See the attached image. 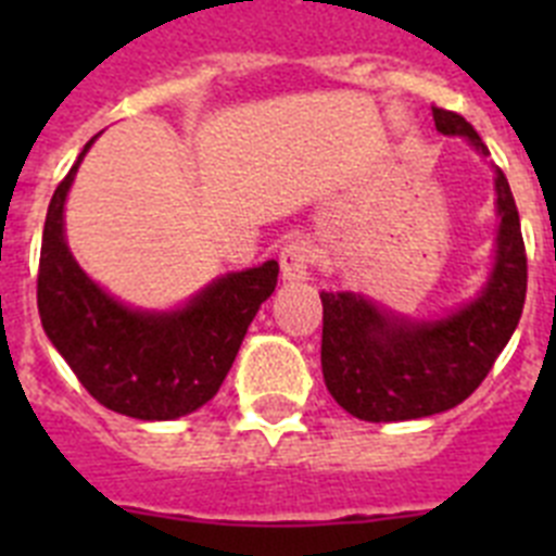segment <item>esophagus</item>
I'll list each match as a JSON object with an SVG mask.
<instances>
[{
    "label": "esophagus",
    "mask_w": 556,
    "mask_h": 556,
    "mask_svg": "<svg viewBox=\"0 0 556 556\" xmlns=\"http://www.w3.org/2000/svg\"><path fill=\"white\" fill-rule=\"evenodd\" d=\"M312 262H314V253H312V248H308V242H303V239H292V242L281 250L283 281L287 283L303 281V278L308 275Z\"/></svg>",
    "instance_id": "esophagus-1"
}]
</instances>
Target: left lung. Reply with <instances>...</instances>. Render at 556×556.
Instances as JSON below:
<instances>
[{"instance_id": "left-lung-1", "label": "left lung", "mask_w": 556, "mask_h": 556, "mask_svg": "<svg viewBox=\"0 0 556 556\" xmlns=\"http://www.w3.org/2000/svg\"><path fill=\"white\" fill-rule=\"evenodd\" d=\"M443 136H462L481 159L490 152L459 113L431 108ZM495 175L493 267L476 298L434 320L390 312L358 292H320L323 378L339 406L367 424L440 415L484 381L507 348L527 301V250L513 191Z\"/></svg>"}]
</instances>
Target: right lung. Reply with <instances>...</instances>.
Listing matches in <instances>:
<instances>
[{"instance_id":"obj_1","label":"right lung","mask_w":556,"mask_h":556,"mask_svg":"<svg viewBox=\"0 0 556 556\" xmlns=\"http://www.w3.org/2000/svg\"><path fill=\"white\" fill-rule=\"evenodd\" d=\"M94 139L47 211L38 264L41 326L102 406L136 420H175L217 395L255 312L275 292L278 262L219 275L166 312L116 301L77 264L63 228L68 189Z\"/></svg>"}]
</instances>
